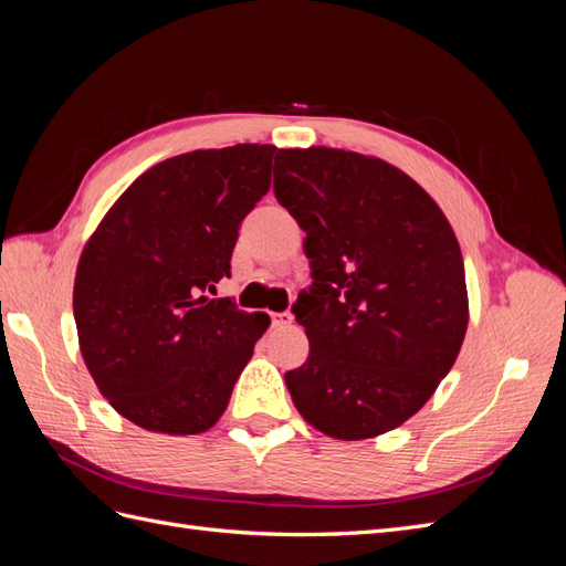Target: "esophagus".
I'll list each match as a JSON object with an SVG mask.
<instances>
[{"mask_svg": "<svg viewBox=\"0 0 566 566\" xmlns=\"http://www.w3.org/2000/svg\"><path fill=\"white\" fill-rule=\"evenodd\" d=\"M269 316H271V325H287V323H293V314H290V312H271Z\"/></svg>", "mask_w": 566, "mask_h": 566, "instance_id": "obj_1", "label": "esophagus"}]
</instances>
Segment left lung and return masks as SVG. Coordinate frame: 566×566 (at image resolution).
<instances>
[{
  "instance_id": "obj_1",
  "label": "left lung",
  "mask_w": 566,
  "mask_h": 566,
  "mask_svg": "<svg viewBox=\"0 0 566 566\" xmlns=\"http://www.w3.org/2000/svg\"><path fill=\"white\" fill-rule=\"evenodd\" d=\"M273 193L306 231L312 266L293 304L312 349L285 373L290 397L328 437L389 432L432 397L465 337L455 233L401 169L352 150H279Z\"/></svg>"
}]
</instances>
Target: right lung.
I'll return each mask as SVG.
<instances>
[{"label": "right lung", "mask_w": 566, "mask_h": 566, "mask_svg": "<svg viewBox=\"0 0 566 566\" xmlns=\"http://www.w3.org/2000/svg\"><path fill=\"white\" fill-rule=\"evenodd\" d=\"M273 153L235 144L150 167L80 256L73 312L84 364L144 430H210L269 328L266 314L205 293L231 276L238 229L269 191Z\"/></svg>", "instance_id": "1"}]
</instances>
